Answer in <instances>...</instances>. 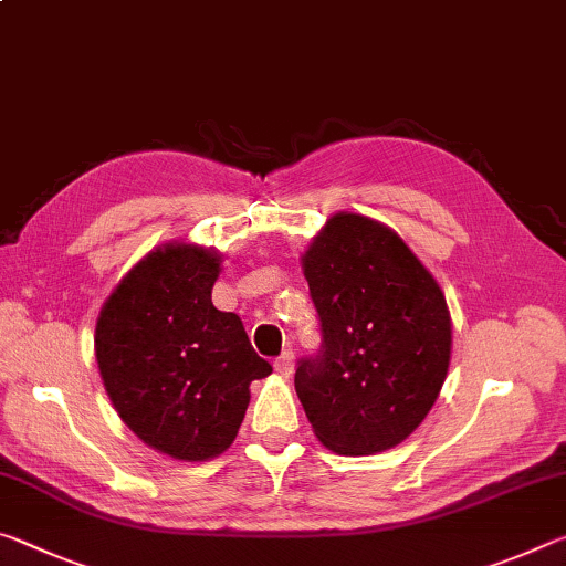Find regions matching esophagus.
<instances>
[{
	"instance_id": "34e87169",
	"label": "esophagus",
	"mask_w": 566,
	"mask_h": 566,
	"mask_svg": "<svg viewBox=\"0 0 566 566\" xmlns=\"http://www.w3.org/2000/svg\"><path fill=\"white\" fill-rule=\"evenodd\" d=\"M274 369L280 371L282 377H290L292 369H294V352L292 349H284L280 357L274 359Z\"/></svg>"
}]
</instances>
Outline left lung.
<instances>
[{
	"label": "left lung",
	"mask_w": 566,
	"mask_h": 566,
	"mask_svg": "<svg viewBox=\"0 0 566 566\" xmlns=\"http://www.w3.org/2000/svg\"><path fill=\"white\" fill-rule=\"evenodd\" d=\"M322 329L294 387L324 447L375 454L399 444L439 397L452 322L434 276L385 224L342 212L304 254Z\"/></svg>",
	"instance_id": "left-lung-1"
}]
</instances>
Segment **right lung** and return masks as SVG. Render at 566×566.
Instances as JSON below:
<instances>
[{
	"mask_svg": "<svg viewBox=\"0 0 566 566\" xmlns=\"http://www.w3.org/2000/svg\"><path fill=\"white\" fill-rule=\"evenodd\" d=\"M219 262L195 244L157 249L112 292L94 334L104 389L124 424L187 462L234 442L249 385L272 371L242 319L212 304Z\"/></svg>",
	"mask_w": 566,
	"mask_h": 566,
	"instance_id": "add662e5",
	"label": "right lung"
}]
</instances>
